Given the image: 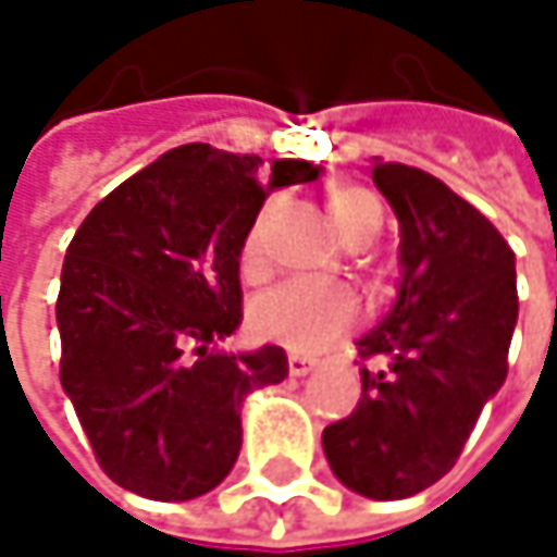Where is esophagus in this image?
I'll list each match as a JSON object with an SVG mask.
<instances>
[{
	"label": "esophagus",
	"instance_id": "esophagus-1",
	"mask_svg": "<svg viewBox=\"0 0 557 557\" xmlns=\"http://www.w3.org/2000/svg\"><path fill=\"white\" fill-rule=\"evenodd\" d=\"M286 368H289V377H306V374L315 368V361H309V358H302V355H289Z\"/></svg>",
	"mask_w": 557,
	"mask_h": 557
}]
</instances>
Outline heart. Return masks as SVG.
I'll list each match as a JSON object with an SVG mask.
<instances>
[{
    "mask_svg": "<svg viewBox=\"0 0 557 557\" xmlns=\"http://www.w3.org/2000/svg\"><path fill=\"white\" fill-rule=\"evenodd\" d=\"M329 222L345 245L374 242L381 232V202L374 193L361 186H338L325 199ZM268 245V215H261L242 248L245 274H258L264 268ZM358 296L335 283L312 280H286L274 289L261 293L251 306V329L261 338L280 342L293 351H322L358 325Z\"/></svg>",
    "mask_w": 557,
    "mask_h": 557,
    "instance_id": "obj_1",
    "label": "heart"
}]
</instances>
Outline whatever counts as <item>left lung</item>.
Wrapping results in <instances>:
<instances>
[{
    "label": "left lung",
    "mask_w": 557,
    "mask_h": 557,
    "mask_svg": "<svg viewBox=\"0 0 557 557\" xmlns=\"http://www.w3.org/2000/svg\"><path fill=\"white\" fill-rule=\"evenodd\" d=\"M374 186L399 222L389 312L358 338L361 399L325 425L332 474L371 500H403L445 478L484 403L506 381L519 315L516 255L438 176L374 161Z\"/></svg>",
    "instance_id": "left-lung-1"
}]
</instances>
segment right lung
Instances as JSON below:
<instances>
[{
  "mask_svg": "<svg viewBox=\"0 0 557 557\" xmlns=\"http://www.w3.org/2000/svg\"><path fill=\"white\" fill-rule=\"evenodd\" d=\"M309 161L180 145L76 228L57 296L60 387L99 468L148 500H196L242 451V403L286 377V351H222L242 325V248Z\"/></svg>",
  "mask_w": 557,
  "mask_h": 557,
  "instance_id": "obj_1",
  "label": "right lung"
}]
</instances>
